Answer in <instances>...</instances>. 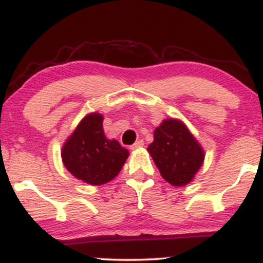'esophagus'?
<instances>
[{"label": "esophagus", "mask_w": 263, "mask_h": 263, "mask_svg": "<svg viewBox=\"0 0 263 263\" xmlns=\"http://www.w3.org/2000/svg\"><path fill=\"white\" fill-rule=\"evenodd\" d=\"M143 144H144V142L142 141V140L136 141L135 143L131 146V149H138V148H141V147H143Z\"/></svg>", "instance_id": "1"}]
</instances>
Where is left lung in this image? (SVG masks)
<instances>
[{
  "label": "left lung",
  "mask_w": 263,
  "mask_h": 263,
  "mask_svg": "<svg viewBox=\"0 0 263 263\" xmlns=\"http://www.w3.org/2000/svg\"><path fill=\"white\" fill-rule=\"evenodd\" d=\"M147 151L163 179L174 186L190 183L204 162V151L182 121L164 120Z\"/></svg>",
  "instance_id": "1"
}]
</instances>
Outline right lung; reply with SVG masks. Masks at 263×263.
<instances>
[{
    "instance_id": "right-lung-1",
    "label": "right lung",
    "mask_w": 263,
    "mask_h": 263,
    "mask_svg": "<svg viewBox=\"0 0 263 263\" xmlns=\"http://www.w3.org/2000/svg\"><path fill=\"white\" fill-rule=\"evenodd\" d=\"M102 121L104 117L100 114L86 115L62 149L66 170L91 185H101L112 180L128 157V151L119 142L107 140Z\"/></svg>"
}]
</instances>
